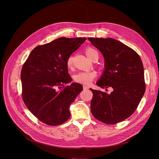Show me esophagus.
<instances>
[{
    "label": "esophagus",
    "mask_w": 159,
    "mask_h": 159,
    "mask_svg": "<svg viewBox=\"0 0 159 159\" xmlns=\"http://www.w3.org/2000/svg\"><path fill=\"white\" fill-rule=\"evenodd\" d=\"M83 89L84 90H87V89H89V87L88 86H87V85H83Z\"/></svg>",
    "instance_id": "esophagus-1"
}]
</instances>
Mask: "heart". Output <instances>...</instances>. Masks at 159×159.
<instances>
[{
  "mask_svg": "<svg viewBox=\"0 0 159 159\" xmlns=\"http://www.w3.org/2000/svg\"><path fill=\"white\" fill-rule=\"evenodd\" d=\"M85 54L91 60H94L95 58H98L99 57L98 53L97 51L90 47H88L85 50ZM66 66L69 69H70L72 68L73 65V58L72 56L68 57L66 61ZM96 72L94 71H84L80 72L77 73L74 76V80L75 82L84 84V85H89L91 83L94 79L96 77Z\"/></svg>",
  "mask_w": 159,
  "mask_h": 159,
  "instance_id": "heart-1",
  "label": "heart"
}]
</instances>
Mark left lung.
Segmentation results:
<instances>
[{
  "mask_svg": "<svg viewBox=\"0 0 159 159\" xmlns=\"http://www.w3.org/2000/svg\"><path fill=\"white\" fill-rule=\"evenodd\" d=\"M88 39L104 58L105 68L97 85L102 89H113L110 94L90 89L93 93L91 112L104 123L116 124L133 114L144 95L145 83L142 60L137 52L116 39Z\"/></svg>",
  "mask_w": 159,
  "mask_h": 159,
  "instance_id": "left-lung-1",
  "label": "left lung"
}]
</instances>
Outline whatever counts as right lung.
Here are the masks:
<instances>
[{
  "instance_id": "1",
  "label": "right lung",
  "mask_w": 159,
  "mask_h": 159,
  "mask_svg": "<svg viewBox=\"0 0 159 159\" xmlns=\"http://www.w3.org/2000/svg\"><path fill=\"white\" fill-rule=\"evenodd\" d=\"M85 38H60L34 48L22 66V96L28 109L41 122L57 126L70 116V106L83 90L72 83L66 61Z\"/></svg>"
}]
</instances>
